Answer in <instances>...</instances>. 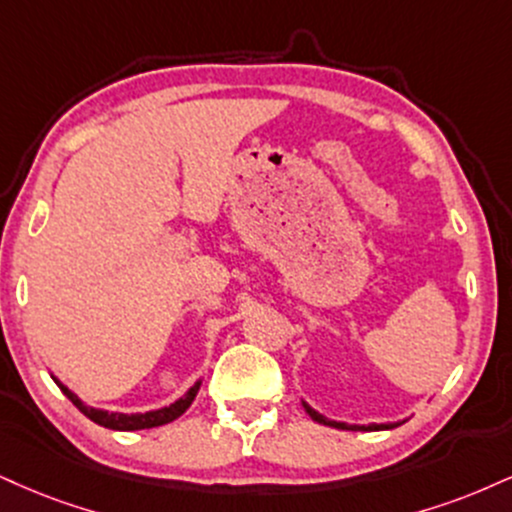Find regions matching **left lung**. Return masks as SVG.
Here are the masks:
<instances>
[{"instance_id": "8db88e82", "label": "left lung", "mask_w": 512, "mask_h": 512, "mask_svg": "<svg viewBox=\"0 0 512 512\" xmlns=\"http://www.w3.org/2000/svg\"><path fill=\"white\" fill-rule=\"evenodd\" d=\"M303 408H305L307 415H310L315 422L326 424V427H334V429H350V432H381V429H393V427H398V424H403V422H389V424H346V422L326 420V417L319 415L315 408H310V405H307L305 400H303Z\"/></svg>"}]
</instances>
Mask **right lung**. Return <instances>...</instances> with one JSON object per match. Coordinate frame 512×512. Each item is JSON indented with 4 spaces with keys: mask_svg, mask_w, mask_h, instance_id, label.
<instances>
[{
    "mask_svg": "<svg viewBox=\"0 0 512 512\" xmlns=\"http://www.w3.org/2000/svg\"><path fill=\"white\" fill-rule=\"evenodd\" d=\"M54 384L59 386L61 391H64V396L71 400L76 408L83 412L88 420H92L95 424H100V427H107V429H116V432H138V429H152V427H162V424H169L174 422L176 417H181L183 412L190 408V403H193L197 391H200V384L202 381H195L193 389H188V393L183 398H178L176 403L166 405V408H159V410H150V412H133V415H126V412H109V410H97V408H90V405H85L83 400H80L76 393H73L69 386H64L57 377H52Z\"/></svg>",
    "mask_w": 512,
    "mask_h": 512,
    "instance_id": "add662e5",
    "label": "right lung"
}]
</instances>
